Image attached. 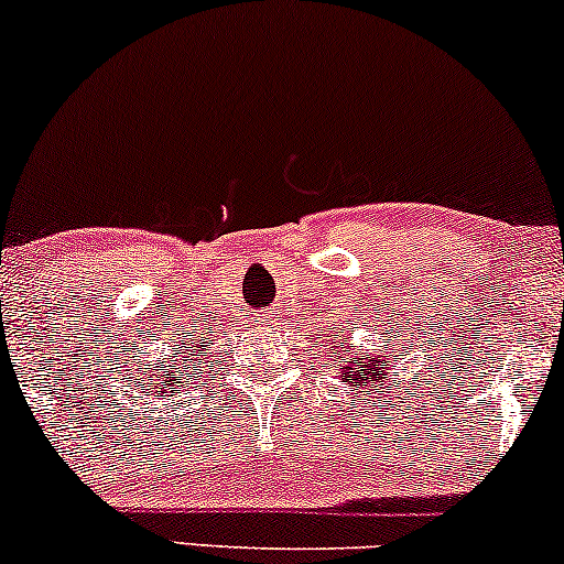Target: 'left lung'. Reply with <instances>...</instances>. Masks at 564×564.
I'll return each instance as SVG.
<instances>
[{
	"mask_svg": "<svg viewBox=\"0 0 564 564\" xmlns=\"http://www.w3.org/2000/svg\"><path fill=\"white\" fill-rule=\"evenodd\" d=\"M334 339H336V334H334ZM334 345V341H332ZM328 347V345H326ZM334 349H336V358H339V352L345 355V352H349L347 349V345L345 341H339V345H334ZM381 358H387V364H390V355H381ZM347 364V371L341 373V377H345V381H349V384H364V387H368V381H377V379H381L384 377V371H381V360H373V358H360L358 364H364V366H358V371H355V360H345Z\"/></svg>",
	"mask_w": 564,
	"mask_h": 564,
	"instance_id": "left-lung-1",
	"label": "left lung"
}]
</instances>
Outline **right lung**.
<instances>
[{"mask_svg": "<svg viewBox=\"0 0 564 564\" xmlns=\"http://www.w3.org/2000/svg\"><path fill=\"white\" fill-rule=\"evenodd\" d=\"M185 355L180 352V347H174V360H177V364L174 366H180V360H183ZM166 364V360H164ZM187 364H193V358H191V352H187ZM156 371H161V373H153V377H156V384H159V390H164L166 384H177V377H174V373L177 371H170V366H161V368H156Z\"/></svg>", "mask_w": 564, "mask_h": 564, "instance_id": "1", "label": "right lung"}]
</instances>
